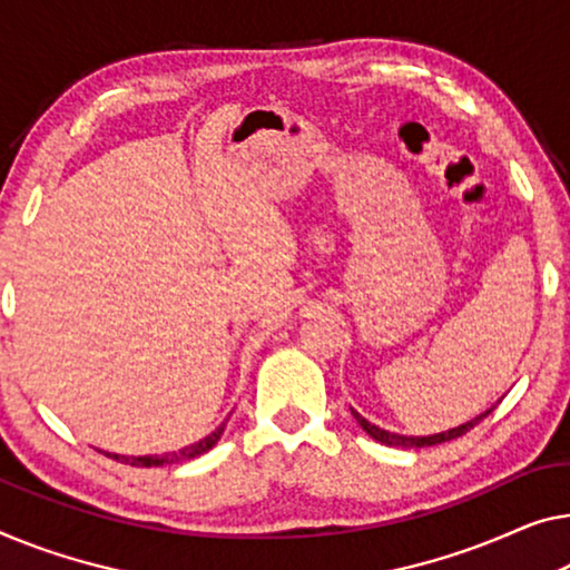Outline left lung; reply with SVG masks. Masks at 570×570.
Returning <instances> with one entry per match:
<instances>
[{"label":"left lung","instance_id":"obj_1","mask_svg":"<svg viewBox=\"0 0 570 570\" xmlns=\"http://www.w3.org/2000/svg\"><path fill=\"white\" fill-rule=\"evenodd\" d=\"M351 412H353L355 422H358L361 428L366 430L373 440H379V443H384V445H396V448H424V445H438V443H448V440H455V438L465 435V432L473 430L475 424H479L481 420H487L489 414L494 412V406H491V410H487V412H483V414H479V417H475V420H471V422L461 424V428H453V430H448V432H440V435H430V438H406V435H396V432H386V430L376 428V424H371L368 420H363L361 414L355 412V410H351Z\"/></svg>","mask_w":570,"mask_h":570}]
</instances>
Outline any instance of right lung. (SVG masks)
<instances>
[{
    "label": "right lung",
    "mask_w": 570,
    "mask_h": 570,
    "mask_svg": "<svg viewBox=\"0 0 570 570\" xmlns=\"http://www.w3.org/2000/svg\"><path fill=\"white\" fill-rule=\"evenodd\" d=\"M223 432H225V422L219 424V428L212 432V435L199 440V443H194L189 448H181L178 453H168V455H138V458H135V455H117V453H105V455H109L117 463L138 465V469H150V465H166V463H184V461H191V458H197L202 453H207V450L217 443Z\"/></svg>",
    "instance_id": "add662e5"
}]
</instances>
